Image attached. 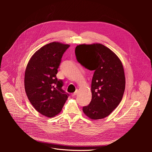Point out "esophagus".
I'll use <instances>...</instances> for the list:
<instances>
[{"label":"esophagus","mask_w":152,"mask_h":152,"mask_svg":"<svg viewBox=\"0 0 152 152\" xmlns=\"http://www.w3.org/2000/svg\"><path fill=\"white\" fill-rule=\"evenodd\" d=\"M77 93H78V90H76V91L72 94V97L75 96L77 94Z\"/></svg>","instance_id":"obj_1"}]
</instances>
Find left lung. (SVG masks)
Returning <instances> with one entry per match:
<instances>
[{
	"label": "left lung",
	"instance_id": "left-lung-1",
	"mask_svg": "<svg viewBox=\"0 0 152 152\" xmlns=\"http://www.w3.org/2000/svg\"><path fill=\"white\" fill-rule=\"evenodd\" d=\"M75 54L82 66L94 70L92 99L83 107V112L93 120L105 118L118 106L123 96L126 80L123 64L111 49L99 43L78 45Z\"/></svg>",
	"mask_w": 152,
	"mask_h": 152
}]
</instances>
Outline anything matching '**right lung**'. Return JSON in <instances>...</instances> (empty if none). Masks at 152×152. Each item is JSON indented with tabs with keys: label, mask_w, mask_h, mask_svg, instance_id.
I'll list each match as a JSON object with an SVG mask.
<instances>
[{
	"label": "right lung",
	"mask_w": 152,
	"mask_h": 152,
	"mask_svg": "<svg viewBox=\"0 0 152 152\" xmlns=\"http://www.w3.org/2000/svg\"><path fill=\"white\" fill-rule=\"evenodd\" d=\"M69 47L59 42H50L38 50L27 65L26 95L35 109L48 117L58 114L69 96L62 89L63 82L56 76L62 56Z\"/></svg>",
	"instance_id": "obj_1"
}]
</instances>
